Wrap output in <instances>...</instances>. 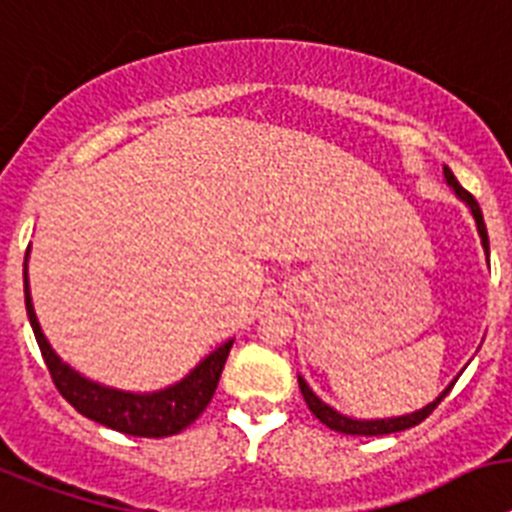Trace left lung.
<instances>
[{"label": "left lung", "instance_id": "obj_1", "mask_svg": "<svg viewBox=\"0 0 512 512\" xmlns=\"http://www.w3.org/2000/svg\"><path fill=\"white\" fill-rule=\"evenodd\" d=\"M443 175H446V182L453 188V193L459 195L461 201L469 206L471 216H474V221H477V231H479V239H482L484 255H487V262H490V239H487V226H484V219H482V208H479V203L474 201V195L466 193V190L461 188L459 180L453 177V172L448 170V167H443ZM451 386H448L441 397L435 399V402L425 404L422 410L412 412V415L384 417V420H355V417H348V415H342V412L332 410L330 404L322 402V399H319L317 394L309 389V384H306V381L299 376V389H301V394H304L306 407H309V410L314 412V417H317L319 422H324L327 428L335 430V433H345V435H386V433H399V430L415 428V425H420V422L425 420V417H428L430 412H433L435 407L443 402V397H446L448 391H451Z\"/></svg>", "mask_w": 512, "mask_h": 512}]
</instances>
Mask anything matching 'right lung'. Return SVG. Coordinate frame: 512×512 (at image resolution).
<instances>
[{
    "label": "right lung",
    "instance_id": "add662e5",
    "mask_svg": "<svg viewBox=\"0 0 512 512\" xmlns=\"http://www.w3.org/2000/svg\"><path fill=\"white\" fill-rule=\"evenodd\" d=\"M28 255L30 252H25V309H28L30 327H33L53 384L79 415L90 417L118 433L139 435V438H167V435L185 430L190 422L201 417V412L216 394L234 340L224 342L221 348L206 355L182 381L167 386V389L151 391V394H133V391H121L84 379L82 373L66 366L59 355L53 353L41 324H38L28 288Z\"/></svg>",
    "mask_w": 512,
    "mask_h": 512
}]
</instances>
